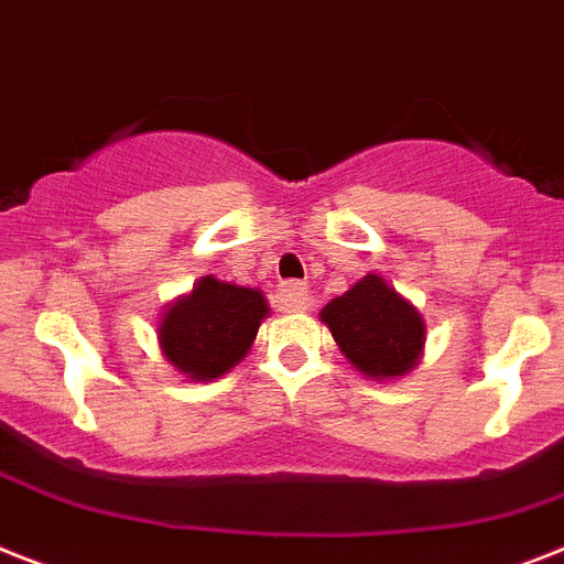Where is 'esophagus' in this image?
<instances>
[{
    "label": "esophagus",
    "instance_id": "esophagus-1",
    "mask_svg": "<svg viewBox=\"0 0 564 564\" xmlns=\"http://www.w3.org/2000/svg\"><path fill=\"white\" fill-rule=\"evenodd\" d=\"M308 285L305 282H296V279H291V282H282L279 285V302L285 305L288 311H302L308 308Z\"/></svg>",
    "mask_w": 564,
    "mask_h": 564
}]
</instances>
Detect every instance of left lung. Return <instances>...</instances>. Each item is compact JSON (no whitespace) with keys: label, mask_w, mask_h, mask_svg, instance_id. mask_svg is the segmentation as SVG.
<instances>
[{"label":"left lung","mask_w":564,"mask_h":564,"mask_svg":"<svg viewBox=\"0 0 564 564\" xmlns=\"http://www.w3.org/2000/svg\"><path fill=\"white\" fill-rule=\"evenodd\" d=\"M319 316L332 328L339 351L362 375H406L421 357L426 334L421 314L377 273L328 302Z\"/></svg>","instance_id":"obj_1"}]
</instances>
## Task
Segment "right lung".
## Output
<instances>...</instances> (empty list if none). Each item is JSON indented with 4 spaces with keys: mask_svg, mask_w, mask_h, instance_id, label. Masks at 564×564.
Masks as SVG:
<instances>
[{
    "mask_svg": "<svg viewBox=\"0 0 564 564\" xmlns=\"http://www.w3.org/2000/svg\"><path fill=\"white\" fill-rule=\"evenodd\" d=\"M268 302L253 288L204 276L189 296L172 305L158 328L166 360L193 380L225 375L248 355Z\"/></svg>",
    "mask_w": 564,
    "mask_h": 564,
    "instance_id": "1",
    "label": "right lung"
}]
</instances>
